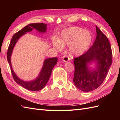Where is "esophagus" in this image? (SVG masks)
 <instances>
[{
    "label": "esophagus",
    "instance_id": "1",
    "mask_svg": "<svg viewBox=\"0 0 120 120\" xmlns=\"http://www.w3.org/2000/svg\"><path fill=\"white\" fill-rule=\"evenodd\" d=\"M69 60H70V59L67 56H64L63 57V60L64 61V62H67Z\"/></svg>",
    "mask_w": 120,
    "mask_h": 120
}]
</instances>
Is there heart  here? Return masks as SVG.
I'll use <instances>...</instances> for the list:
<instances>
[{
	"mask_svg": "<svg viewBox=\"0 0 120 120\" xmlns=\"http://www.w3.org/2000/svg\"><path fill=\"white\" fill-rule=\"evenodd\" d=\"M93 41L90 32L79 27H72L63 30L60 39L53 37L52 45L58 50H62L64 46H70L72 56H80L89 49Z\"/></svg>",
	"mask_w": 120,
	"mask_h": 120,
	"instance_id": "b5f03b06",
	"label": "heart"
}]
</instances>
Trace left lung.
<instances>
[{
  "mask_svg": "<svg viewBox=\"0 0 120 120\" xmlns=\"http://www.w3.org/2000/svg\"><path fill=\"white\" fill-rule=\"evenodd\" d=\"M97 37L93 45L82 55L74 59L73 81L77 88L89 92L100 86L112 64V49L109 39L96 26ZM95 64V67L90 65Z\"/></svg>",
  "mask_w": 120,
  "mask_h": 120,
  "instance_id": "left-lung-1",
  "label": "left lung"
}]
</instances>
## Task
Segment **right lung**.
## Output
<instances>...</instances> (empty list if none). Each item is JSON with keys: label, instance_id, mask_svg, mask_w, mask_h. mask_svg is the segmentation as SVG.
Here are the masks:
<instances>
[{"label": "right lung", "instance_id": "add662e5", "mask_svg": "<svg viewBox=\"0 0 120 120\" xmlns=\"http://www.w3.org/2000/svg\"><path fill=\"white\" fill-rule=\"evenodd\" d=\"M46 26L47 24L41 23H30L24 27L13 35L11 40L7 53L8 60L10 65L11 71L14 81L24 89L31 91H38L42 89L45 86L51 75L52 69L57 62V58L52 57L45 60L43 66L38 77L30 81H25L18 77L15 72L14 71L11 63V56L15 45L21 37L26 34V32L31 31L33 29H35L40 33H45L46 32Z\"/></svg>", "mask_w": 120, "mask_h": 120}]
</instances>
